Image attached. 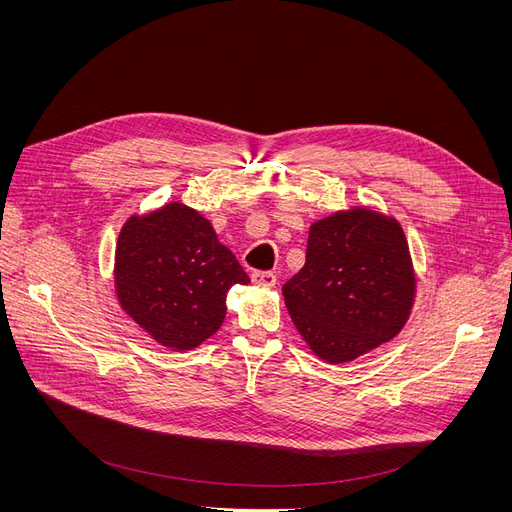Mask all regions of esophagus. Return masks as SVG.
<instances>
[{
    "label": "esophagus",
    "mask_w": 512,
    "mask_h": 512,
    "mask_svg": "<svg viewBox=\"0 0 512 512\" xmlns=\"http://www.w3.org/2000/svg\"><path fill=\"white\" fill-rule=\"evenodd\" d=\"M251 278L259 286H276V274L272 272H253Z\"/></svg>",
    "instance_id": "obj_1"
}]
</instances>
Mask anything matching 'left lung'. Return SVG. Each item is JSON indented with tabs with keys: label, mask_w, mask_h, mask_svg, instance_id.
<instances>
[{
	"label": "left lung",
	"mask_w": 512,
	"mask_h": 512,
	"mask_svg": "<svg viewBox=\"0 0 512 512\" xmlns=\"http://www.w3.org/2000/svg\"><path fill=\"white\" fill-rule=\"evenodd\" d=\"M415 290L405 232L392 215L369 207L313 222L303 270L282 286L299 334L334 365L392 340L407 324Z\"/></svg>",
	"instance_id": "left-lung-1"
}]
</instances>
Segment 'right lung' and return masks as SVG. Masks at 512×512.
<instances>
[{"label":"right lung","instance_id":"right-lung-1","mask_svg":"<svg viewBox=\"0 0 512 512\" xmlns=\"http://www.w3.org/2000/svg\"><path fill=\"white\" fill-rule=\"evenodd\" d=\"M249 282L211 222L184 203L134 213L120 230L114 261L118 303L172 351H193L218 332L228 290Z\"/></svg>","mask_w":512,"mask_h":512}]
</instances>
